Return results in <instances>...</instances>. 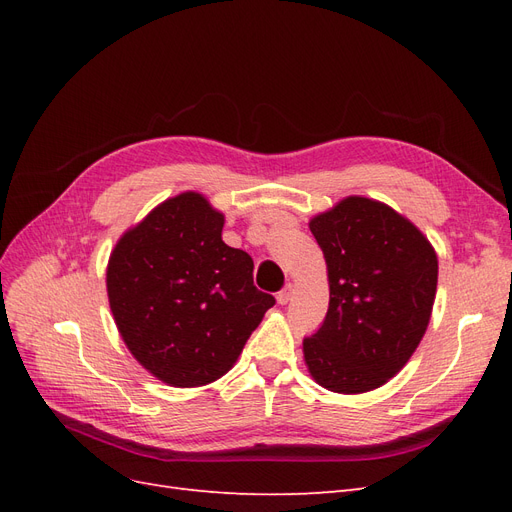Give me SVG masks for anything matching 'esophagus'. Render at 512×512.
<instances>
[{
    "label": "esophagus",
    "mask_w": 512,
    "mask_h": 512,
    "mask_svg": "<svg viewBox=\"0 0 512 512\" xmlns=\"http://www.w3.org/2000/svg\"><path fill=\"white\" fill-rule=\"evenodd\" d=\"M290 299H292V286H290V284H286L280 292H277V303H280V305H286Z\"/></svg>",
    "instance_id": "esophagus-1"
}]
</instances>
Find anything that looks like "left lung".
I'll use <instances>...</instances> for the list:
<instances>
[{
    "mask_svg": "<svg viewBox=\"0 0 512 512\" xmlns=\"http://www.w3.org/2000/svg\"><path fill=\"white\" fill-rule=\"evenodd\" d=\"M327 260L331 299L303 339L309 374L335 393L378 389L408 363L429 324L438 258L391 207L350 196L309 222Z\"/></svg>",
    "mask_w": 512,
    "mask_h": 512,
    "instance_id": "obj_1",
    "label": "left lung"
}]
</instances>
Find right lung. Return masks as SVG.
<instances>
[{"mask_svg": "<svg viewBox=\"0 0 512 512\" xmlns=\"http://www.w3.org/2000/svg\"><path fill=\"white\" fill-rule=\"evenodd\" d=\"M224 215L185 192L119 239L106 288L123 342L173 386L218 380L275 299L254 286L252 256L222 241Z\"/></svg>", "mask_w": 512, "mask_h": 512, "instance_id": "right-lung-1", "label": "right lung"}]
</instances>
